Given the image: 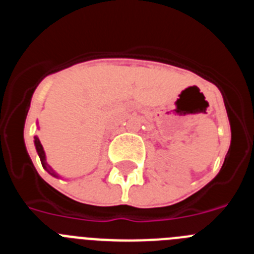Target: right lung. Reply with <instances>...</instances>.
Here are the masks:
<instances>
[{"label": "right lung", "instance_id": "add662e5", "mask_svg": "<svg viewBox=\"0 0 254 254\" xmlns=\"http://www.w3.org/2000/svg\"><path fill=\"white\" fill-rule=\"evenodd\" d=\"M34 145H35V149H37L38 155H39L40 163H42V165H43L44 169H46L47 172H48L49 174H51V176L56 177V178H61V177L58 176L57 173H56L55 170L52 169L51 165H49V164L47 163L46 152H44V149H43V146H42V143H40V141H39V138H38V136H34Z\"/></svg>", "mask_w": 254, "mask_h": 254}]
</instances>
